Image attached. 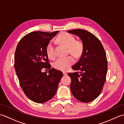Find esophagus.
I'll list each match as a JSON object with an SVG mask.
<instances>
[{
	"label": "esophagus",
	"mask_w": 124,
	"mask_h": 124,
	"mask_svg": "<svg viewBox=\"0 0 124 124\" xmlns=\"http://www.w3.org/2000/svg\"><path fill=\"white\" fill-rule=\"evenodd\" d=\"M63 75H64V76H66V75H67V72H65V71H63Z\"/></svg>",
	"instance_id": "1"
}]
</instances>
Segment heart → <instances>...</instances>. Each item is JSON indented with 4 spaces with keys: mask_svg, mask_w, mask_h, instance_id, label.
Returning a JSON list of instances; mask_svg holds the SVG:
<instances>
[{
    "mask_svg": "<svg viewBox=\"0 0 124 124\" xmlns=\"http://www.w3.org/2000/svg\"><path fill=\"white\" fill-rule=\"evenodd\" d=\"M57 40L68 48L69 52L76 57L79 56L83 51V45L79 41H76L73 36L67 32L62 33L58 37ZM46 53L50 59H54L55 56L54 44L50 41L47 45ZM74 59L71 56L65 57H60L54 63V67L57 70H66L73 63Z\"/></svg>",
    "mask_w": 124,
    "mask_h": 124,
    "instance_id": "1",
    "label": "heart"
}]
</instances>
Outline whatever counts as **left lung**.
<instances>
[{"instance_id":"1","label":"left lung","mask_w":124,"mask_h":124,"mask_svg":"<svg viewBox=\"0 0 124 124\" xmlns=\"http://www.w3.org/2000/svg\"><path fill=\"white\" fill-rule=\"evenodd\" d=\"M68 32L78 36L83 45L79 60L72 67L76 72L68 73L71 79V92L80 102H92L101 93L106 81L108 70L106 52L99 39L89 31L78 29Z\"/></svg>"}]
</instances>
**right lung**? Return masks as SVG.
<instances>
[{
    "label": "right lung",
    "mask_w": 124,
    "mask_h": 124,
    "mask_svg": "<svg viewBox=\"0 0 124 124\" xmlns=\"http://www.w3.org/2000/svg\"><path fill=\"white\" fill-rule=\"evenodd\" d=\"M59 32H30L21 39L16 48L14 67L21 87L29 99L38 103L53 98L63 77L61 71L51 69L46 53L47 45ZM43 69H50L48 75L42 72Z\"/></svg>",
    "instance_id": "1"
}]
</instances>
